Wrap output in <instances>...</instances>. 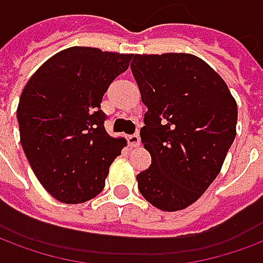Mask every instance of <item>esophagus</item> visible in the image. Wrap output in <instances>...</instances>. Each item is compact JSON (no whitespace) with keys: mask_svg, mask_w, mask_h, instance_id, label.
<instances>
[{"mask_svg":"<svg viewBox=\"0 0 263 263\" xmlns=\"http://www.w3.org/2000/svg\"><path fill=\"white\" fill-rule=\"evenodd\" d=\"M126 142H128V145L131 147H137L139 146V143H141V138L138 134H132V135H128L126 137Z\"/></svg>","mask_w":263,"mask_h":263,"instance_id":"obj_1","label":"esophagus"}]
</instances>
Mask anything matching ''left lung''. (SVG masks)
<instances>
[{
    "label": "left lung",
    "instance_id": "obj_1",
    "mask_svg": "<svg viewBox=\"0 0 263 263\" xmlns=\"http://www.w3.org/2000/svg\"><path fill=\"white\" fill-rule=\"evenodd\" d=\"M147 107L141 141L152 156L138 190L157 209H185L209 188L235 138L237 104L201 58L184 52L132 55Z\"/></svg>",
    "mask_w": 263,
    "mask_h": 263
}]
</instances>
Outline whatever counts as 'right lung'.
Returning a JSON list of instances; mask_svg holds the SVG:
<instances>
[{"label":"right lung","mask_w":263,"mask_h":263,"mask_svg":"<svg viewBox=\"0 0 263 263\" xmlns=\"http://www.w3.org/2000/svg\"><path fill=\"white\" fill-rule=\"evenodd\" d=\"M131 58L67 48L44 62L23 89L16 111L23 152L40 184L60 202L83 203L99 195L126 145L107 134L100 103Z\"/></svg>","instance_id":"1"}]
</instances>
